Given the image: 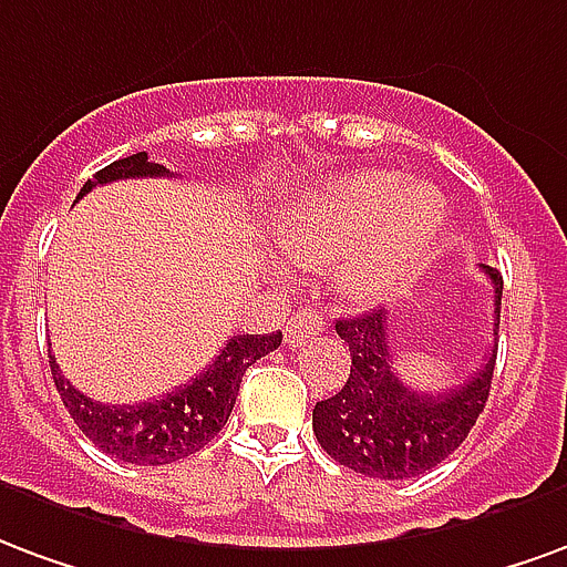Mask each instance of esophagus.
Returning <instances> with one entry per match:
<instances>
[{
    "mask_svg": "<svg viewBox=\"0 0 567 567\" xmlns=\"http://www.w3.org/2000/svg\"><path fill=\"white\" fill-rule=\"evenodd\" d=\"M320 332H323V313H320V308H313V305L301 308V311H296L287 320V344L289 347H305L308 341H311V338H317Z\"/></svg>",
    "mask_w": 567,
    "mask_h": 567,
    "instance_id": "esophagus-1",
    "label": "esophagus"
}]
</instances>
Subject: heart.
I'll return each mask as SVG.
<instances>
[{
    "instance_id": "b5f03b06",
    "label": "heart",
    "mask_w": 567,
    "mask_h": 567,
    "mask_svg": "<svg viewBox=\"0 0 567 567\" xmlns=\"http://www.w3.org/2000/svg\"><path fill=\"white\" fill-rule=\"evenodd\" d=\"M444 198L432 187H404L402 175L362 172L338 181L280 233L289 259H329L372 241L341 275L359 301H378L423 259L444 229Z\"/></svg>"
}]
</instances>
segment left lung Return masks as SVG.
Here are the masks:
<instances>
[{
  "label": "left lung",
  "instance_id": "left-lung-1",
  "mask_svg": "<svg viewBox=\"0 0 567 567\" xmlns=\"http://www.w3.org/2000/svg\"><path fill=\"white\" fill-rule=\"evenodd\" d=\"M481 271L493 284L495 323L502 320V275ZM386 311H365L334 323L350 347V374L332 399L313 404V435L320 447L347 468L380 481H404L435 468L468 437L486 408L498 344L483 369L447 392H414L392 369Z\"/></svg>",
  "mask_w": 567,
  "mask_h": 567
}]
</instances>
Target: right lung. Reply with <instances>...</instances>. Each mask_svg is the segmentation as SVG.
I'll return each mask as SVG.
<instances>
[{"label": "right lung", "instance_id": "1", "mask_svg": "<svg viewBox=\"0 0 567 567\" xmlns=\"http://www.w3.org/2000/svg\"><path fill=\"white\" fill-rule=\"evenodd\" d=\"M172 172L159 163H151L147 153H132L126 159L105 165L86 181L78 198L86 196L99 184L123 181V177H168ZM284 334H235L226 341L217 359L196 378L165 392L163 399L138 404H102L74 390L56 359L51 357V374L65 411L102 453L132 465H168L177 458L193 456L217 437L233 414L244 371L256 359L278 350Z\"/></svg>", "mask_w": 567, "mask_h": 567}]
</instances>
